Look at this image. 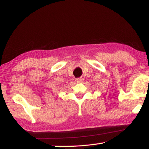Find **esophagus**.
<instances>
[{
	"label": "esophagus",
	"mask_w": 149,
	"mask_h": 149,
	"mask_svg": "<svg viewBox=\"0 0 149 149\" xmlns=\"http://www.w3.org/2000/svg\"><path fill=\"white\" fill-rule=\"evenodd\" d=\"M83 80H84V79H83V78H82V77H81V78L76 79V81L77 83H82Z\"/></svg>",
	"instance_id": "1"
}]
</instances>
